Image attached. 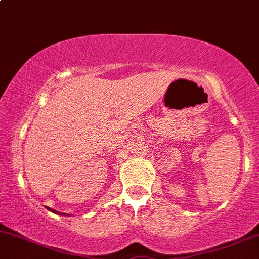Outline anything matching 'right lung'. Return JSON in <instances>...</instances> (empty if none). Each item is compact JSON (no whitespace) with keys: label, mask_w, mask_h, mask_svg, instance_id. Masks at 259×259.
Listing matches in <instances>:
<instances>
[{"label":"right lung","mask_w":259,"mask_h":259,"mask_svg":"<svg viewBox=\"0 0 259 259\" xmlns=\"http://www.w3.org/2000/svg\"><path fill=\"white\" fill-rule=\"evenodd\" d=\"M47 209H48V210H50V211H51V212H54V214L62 215V217H69V214H66V212H60V211H56V210H54V209H51V208H48V206H47Z\"/></svg>","instance_id":"obj_1"}]
</instances>
